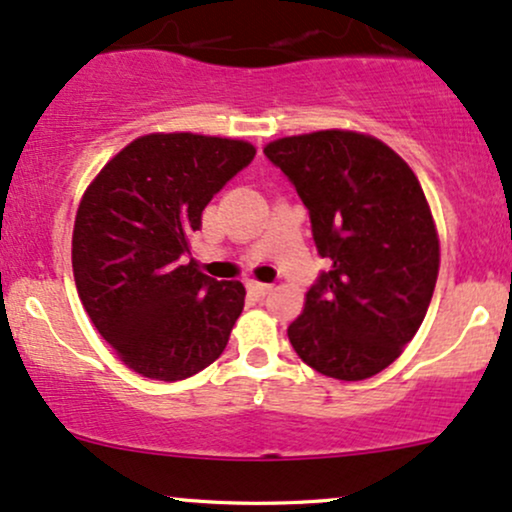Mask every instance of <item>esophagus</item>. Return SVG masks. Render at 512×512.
Masks as SVG:
<instances>
[{
	"label": "esophagus",
	"mask_w": 512,
	"mask_h": 512,
	"mask_svg": "<svg viewBox=\"0 0 512 512\" xmlns=\"http://www.w3.org/2000/svg\"><path fill=\"white\" fill-rule=\"evenodd\" d=\"M248 289H250L252 293H255V296L264 298V296H267L269 291H272V284H262V281H250Z\"/></svg>",
	"instance_id": "esophagus-1"
}]
</instances>
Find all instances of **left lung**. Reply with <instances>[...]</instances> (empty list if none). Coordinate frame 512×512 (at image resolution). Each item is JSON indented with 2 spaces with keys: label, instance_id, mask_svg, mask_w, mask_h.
Returning a JSON list of instances; mask_svg holds the SVG:
<instances>
[{
  "label": "left lung",
  "instance_id": "obj_1",
  "mask_svg": "<svg viewBox=\"0 0 512 512\" xmlns=\"http://www.w3.org/2000/svg\"><path fill=\"white\" fill-rule=\"evenodd\" d=\"M264 156L296 187L325 257L289 325L317 373L366 380L390 366L424 322L438 279V236L419 180L390 146L325 129L267 144Z\"/></svg>",
  "mask_w": 512,
  "mask_h": 512
}]
</instances>
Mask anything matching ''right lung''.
<instances>
[{
    "mask_svg": "<svg viewBox=\"0 0 512 512\" xmlns=\"http://www.w3.org/2000/svg\"><path fill=\"white\" fill-rule=\"evenodd\" d=\"M255 146L202 134L134 139L91 182L76 211L72 267L88 317L129 368L185 380L226 349L245 305L240 281L187 262L211 197Z\"/></svg>",
    "mask_w": 512,
    "mask_h": 512,
    "instance_id": "add662e5",
    "label": "right lung"
}]
</instances>
